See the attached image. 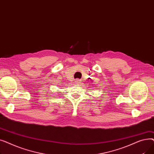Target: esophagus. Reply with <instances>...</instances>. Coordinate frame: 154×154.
I'll list each match as a JSON object with an SVG mask.
<instances>
[{
    "instance_id": "1",
    "label": "esophagus",
    "mask_w": 154,
    "mask_h": 154,
    "mask_svg": "<svg viewBox=\"0 0 154 154\" xmlns=\"http://www.w3.org/2000/svg\"><path fill=\"white\" fill-rule=\"evenodd\" d=\"M80 82H81V80H79V79H77V80H76V83L77 84H80Z\"/></svg>"
}]
</instances>
